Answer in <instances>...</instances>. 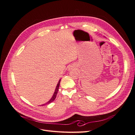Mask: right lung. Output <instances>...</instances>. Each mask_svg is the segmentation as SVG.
<instances>
[{"label": "right lung", "mask_w": 135, "mask_h": 135, "mask_svg": "<svg viewBox=\"0 0 135 135\" xmlns=\"http://www.w3.org/2000/svg\"><path fill=\"white\" fill-rule=\"evenodd\" d=\"M60 81H61V79H60L59 80V82H58V83H57V86H56V89H55V92H54V95H53V96H52V97H51V99L49 100L47 103H46V104H44L43 105H42V106L43 105H47V104H50V103H51L52 101H54L55 100V99H56V96H57V92H58V91H59V85H60Z\"/></svg>", "instance_id": "right-lung-1"}]
</instances>
